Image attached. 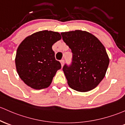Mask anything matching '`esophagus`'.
Segmentation results:
<instances>
[{
  "label": "esophagus",
  "mask_w": 125,
  "mask_h": 125,
  "mask_svg": "<svg viewBox=\"0 0 125 125\" xmlns=\"http://www.w3.org/2000/svg\"><path fill=\"white\" fill-rule=\"evenodd\" d=\"M64 63H65V60H64L63 59L60 60V63H61L62 67H63V65H64Z\"/></svg>",
  "instance_id": "esophagus-1"
}]
</instances>
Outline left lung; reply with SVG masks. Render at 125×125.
Returning <instances> with one entry per match:
<instances>
[{"instance_id":"8db88e82","label":"left lung","mask_w":125,"mask_h":125,"mask_svg":"<svg viewBox=\"0 0 125 125\" xmlns=\"http://www.w3.org/2000/svg\"><path fill=\"white\" fill-rule=\"evenodd\" d=\"M61 35L72 53L71 65L63 67L69 86L79 92L95 88L105 76L109 64L104 46L87 31L75 30Z\"/></svg>"}]
</instances>
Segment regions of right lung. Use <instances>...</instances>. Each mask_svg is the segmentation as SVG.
Segmentation results:
<instances>
[{"label": "right lung", "instance_id": "right-lung-1", "mask_svg": "<svg viewBox=\"0 0 125 125\" xmlns=\"http://www.w3.org/2000/svg\"><path fill=\"white\" fill-rule=\"evenodd\" d=\"M61 38L59 32L44 30L27 37L20 44L15 65L25 84L35 90L46 88L51 84L57 71L61 68L52 46Z\"/></svg>", "mask_w": 125, "mask_h": 125}]
</instances>
